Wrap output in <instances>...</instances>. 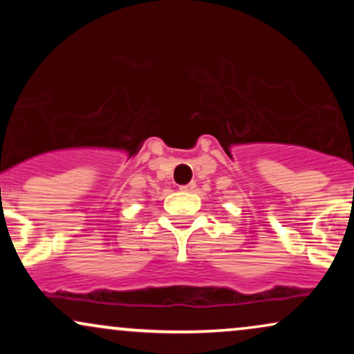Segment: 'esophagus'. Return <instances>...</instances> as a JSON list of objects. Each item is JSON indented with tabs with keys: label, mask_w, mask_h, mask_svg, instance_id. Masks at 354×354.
Returning a JSON list of instances; mask_svg holds the SVG:
<instances>
[{
	"label": "esophagus",
	"mask_w": 354,
	"mask_h": 354,
	"mask_svg": "<svg viewBox=\"0 0 354 354\" xmlns=\"http://www.w3.org/2000/svg\"><path fill=\"white\" fill-rule=\"evenodd\" d=\"M194 188H196V185H194V183H189V185H185V186H181V191H185V193H191V191H193Z\"/></svg>",
	"instance_id": "34e87169"
}]
</instances>
